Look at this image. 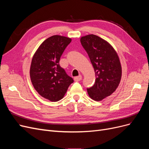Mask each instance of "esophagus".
<instances>
[{
  "mask_svg": "<svg viewBox=\"0 0 149 149\" xmlns=\"http://www.w3.org/2000/svg\"><path fill=\"white\" fill-rule=\"evenodd\" d=\"M75 81H79L82 79V76L81 75H79L78 76H76V77L74 78Z\"/></svg>",
  "mask_w": 149,
  "mask_h": 149,
  "instance_id": "1",
  "label": "esophagus"
}]
</instances>
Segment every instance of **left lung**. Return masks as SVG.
<instances>
[{
  "label": "left lung",
  "instance_id": "1",
  "mask_svg": "<svg viewBox=\"0 0 149 149\" xmlns=\"http://www.w3.org/2000/svg\"><path fill=\"white\" fill-rule=\"evenodd\" d=\"M95 71L96 81L88 88L89 96L100 101L113 93L120 83L122 68L115 49L106 40L95 35H88L80 39Z\"/></svg>",
  "mask_w": 149,
  "mask_h": 149
}]
</instances>
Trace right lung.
Here are the masks:
<instances>
[{
    "mask_svg": "<svg viewBox=\"0 0 149 149\" xmlns=\"http://www.w3.org/2000/svg\"><path fill=\"white\" fill-rule=\"evenodd\" d=\"M71 42V38L63 36H52L40 45L31 60V83L40 96L52 102L61 100L74 81L59 64L61 56Z\"/></svg>",
    "mask_w": 149,
    "mask_h": 149,
    "instance_id": "right-lung-1",
    "label": "right lung"
}]
</instances>
